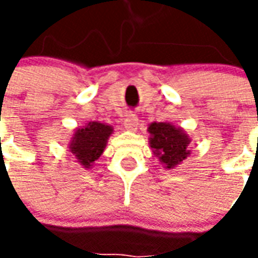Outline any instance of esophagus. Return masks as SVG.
<instances>
[{
	"label": "esophagus",
	"instance_id": "34e87169",
	"mask_svg": "<svg viewBox=\"0 0 258 258\" xmlns=\"http://www.w3.org/2000/svg\"><path fill=\"white\" fill-rule=\"evenodd\" d=\"M123 125L127 131H133L134 133V131H137V127H138V118L134 114H130V116L124 118Z\"/></svg>",
	"mask_w": 258,
	"mask_h": 258
}]
</instances>
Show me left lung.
Returning <instances> with one entry per match:
<instances>
[{
  "label": "left lung",
  "instance_id": "obj_1",
  "mask_svg": "<svg viewBox=\"0 0 258 258\" xmlns=\"http://www.w3.org/2000/svg\"><path fill=\"white\" fill-rule=\"evenodd\" d=\"M148 133L152 152L164 168L173 170L190 155L188 149L190 144L189 135L181 127L168 121H153L148 125Z\"/></svg>",
  "mask_w": 258,
  "mask_h": 258
}]
</instances>
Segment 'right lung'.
I'll list each match as a JSON object with an SVG mask.
<instances>
[{"label": "right lung", "mask_w": 258, "mask_h": 258, "mask_svg": "<svg viewBox=\"0 0 258 258\" xmlns=\"http://www.w3.org/2000/svg\"><path fill=\"white\" fill-rule=\"evenodd\" d=\"M114 133L112 125L101 121H90L74 130L69 141V152L76 157L81 167L92 168L95 162L106 149L107 140Z\"/></svg>", "instance_id": "right-lung-1"}]
</instances>
